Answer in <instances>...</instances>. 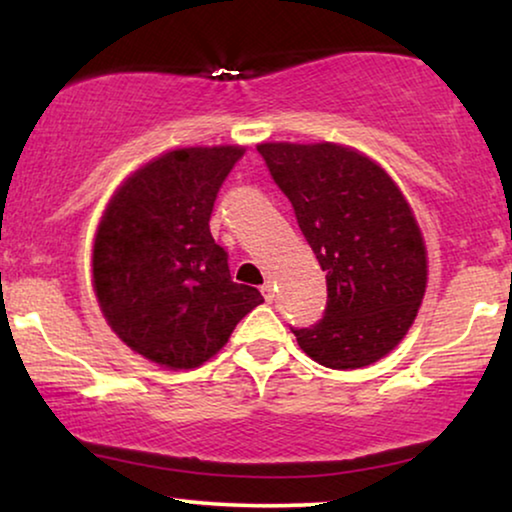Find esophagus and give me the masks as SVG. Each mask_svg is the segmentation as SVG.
<instances>
[{
    "mask_svg": "<svg viewBox=\"0 0 512 512\" xmlns=\"http://www.w3.org/2000/svg\"><path fill=\"white\" fill-rule=\"evenodd\" d=\"M261 293H263V298L268 300V303H272V300H275V286H272V282H265L261 286Z\"/></svg>",
    "mask_w": 512,
    "mask_h": 512,
    "instance_id": "1",
    "label": "esophagus"
}]
</instances>
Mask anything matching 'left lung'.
<instances>
[{
    "label": "left lung",
    "instance_id": "8db88e82",
    "mask_svg": "<svg viewBox=\"0 0 512 512\" xmlns=\"http://www.w3.org/2000/svg\"><path fill=\"white\" fill-rule=\"evenodd\" d=\"M258 153L326 270L324 317L291 328L300 349L326 368L370 366L403 340L426 291V247L408 200L347 146L268 142Z\"/></svg>",
    "mask_w": 512,
    "mask_h": 512
}]
</instances>
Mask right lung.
Wrapping results in <instances>:
<instances>
[{"label": "right lung", "mask_w": 512, "mask_h": 512, "mask_svg": "<svg viewBox=\"0 0 512 512\" xmlns=\"http://www.w3.org/2000/svg\"><path fill=\"white\" fill-rule=\"evenodd\" d=\"M242 156V146L167 151L123 181L97 228L93 286L104 319L163 368L202 366L263 303L254 286L233 282L209 233L216 195Z\"/></svg>", "instance_id": "obj_1"}]
</instances>
